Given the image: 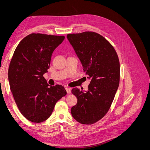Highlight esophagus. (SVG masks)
I'll return each instance as SVG.
<instances>
[{"label": "esophagus", "instance_id": "esophagus-1", "mask_svg": "<svg viewBox=\"0 0 150 150\" xmlns=\"http://www.w3.org/2000/svg\"><path fill=\"white\" fill-rule=\"evenodd\" d=\"M66 90L67 91V94H70L71 93V89L70 88H68V87H66Z\"/></svg>", "mask_w": 150, "mask_h": 150}]
</instances>
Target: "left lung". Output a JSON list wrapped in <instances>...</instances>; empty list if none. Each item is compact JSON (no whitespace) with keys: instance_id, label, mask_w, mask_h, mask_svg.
<instances>
[{"instance_id":"left-lung-1","label":"left lung","mask_w":150,"mask_h":150,"mask_svg":"<svg viewBox=\"0 0 150 150\" xmlns=\"http://www.w3.org/2000/svg\"><path fill=\"white\" fill-rule=\"evenodd\" d=\"M67 38L91 79L88 91L72 89L78 103L71 108V114L81 124L93 125L107 114L118 88V56L111 43L94 32L69 34Z\"/></svg>"}]
</instances>
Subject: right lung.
<instances>
[{
  "mask_svg": "<svg viewBox=\"0 0 150 150\" xmlns=\"http://www.w3.org/2000/svg\"><path fill=\"white\" fill-rule=\"evenodd\" d=\"M64 35L33 33L18 44L8 70L10 88L21 114L39 123L51 115L56 103L67 92L61 85L49 86L43 75L47 72L51 56Z\"/></svg>",
  "mask_w": 150,
  "mask_h": 150,
  "instance_id": "obj_1",
  "label": "right lung"
}]
</instances>
